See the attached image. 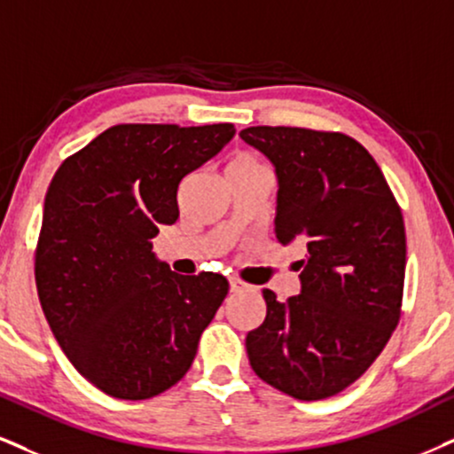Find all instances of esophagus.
<instances>
[{"mask_svg": "<svg viewBox=\"0 0 454 454\" xmlns=\"http://www.w3.org/2000/svg\"><path fill=\"white\" fill-rule=\"evenodd\" d=\"M229 288H231V293H239V290L246 288V282L239 278H229Z\"/></svg>", "mask_w": 454, "mask_h": 454, "instance_id": "1", "label": "esophagus"}]
</instances>
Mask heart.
<instances>
[{
	"label": "heart",
	"instance_id": "b5f03b06",
	"mask_svg": "<svg viewBox=\"0 0 454 454\" xmlns=\"http://www.w3.org/2000/svg\"><path fill=\"white\" fill-rule=\"evenodd\" d=\"M262 164L254 155L246 153V151H238V153L231 155V160L227 161V176L229 175H238V172H246V170H254V168H261Z\"/></svg>",
	"mask_w": 454,
	"mask_h": 454
}]
</instances>
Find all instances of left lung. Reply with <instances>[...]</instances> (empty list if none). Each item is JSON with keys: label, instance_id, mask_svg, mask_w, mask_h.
<instances>
[{"label": "left lung", "instance_id": "obj_1", "mask_svg": "<svg viewBox=\"0 0 454 454\" xmlns=\"http://www.w3.org/2000/svg\"><path fill=\"white\" fill-rule=\"evenodd\" d=\"M239 137L276 166L278 242L305 250L301 294L279 303L262 290L250 366L296 400L330 398L371 368L400 322L402 210L372 155L343 132L253 126Z\"/></svg>", "mask_w": 454, "mask_h": 454}]
</instances>
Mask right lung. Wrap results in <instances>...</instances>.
Instances as JSON below:
<instances>
[{"mask_svg":"<svg viewBox=\"0 0 454 454\" xmlns=\"http://www.w3.org/2000/svg\"><path fill=\"white\" fill-rule=\"evenodd\" d=\"M233 124H117L67 158L50 183L35 284L54 339L82 377L120 400H147L192 368L227 278L178 276L155 259L176 192L231 141Z\"/></svg>","mask_w":454,"mask_h":454,"instance_id":"obj_1","label":"right lung"}]
</instances>
